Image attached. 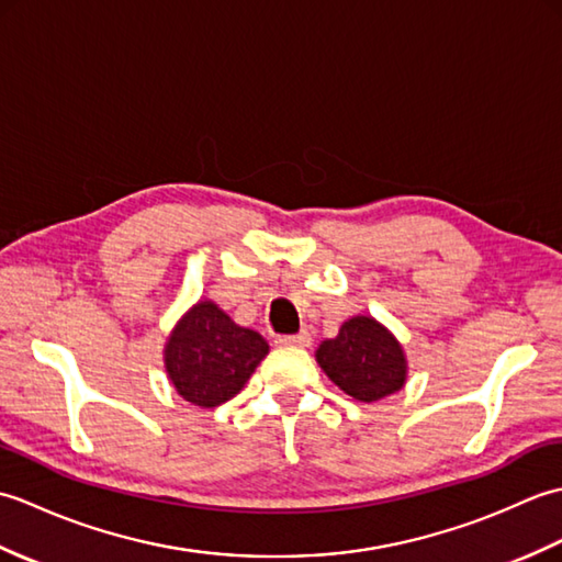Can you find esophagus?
<instances>
[{
  "label": "esophagus",
  "instance_id": "1",
  "mask_svg": "<svg viewBox=\"0 0 562 562\" xmlns=\"http://www.w3.org/2000/svg\"><path fill=\"white\" fill-rule=\"evenodd\" d=\"M274 342H278L280 348H308V345H312V336H308L306 330H302V333H294V336H278Z\"/></svg>",
  "mask_w": 562,
  "mask_h": 562
}]
</instances>
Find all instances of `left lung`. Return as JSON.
<instances>
[{"instance_id": "obj_1", "label": "left lung", "mask_w": 562, "mask_h": 562, "mask_svg": "<svg viewBox=\"0 0 562 562\" xmlns=\"http://www.w3.org/2000/svg\"><path fill=\"white\" fill-rule=\"evenodd\" d=\"M316 362L333 384L362 403L401 391L408 376L401 342L372 316L345 321L336 338L318 345Z\"/></svg>"}]
</instances>
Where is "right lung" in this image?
Here are the masks:
<instances>
[{"instance_id": "right-lung-1", "label": "right lung", "mask_w": 562, "mask_h": 562, "mask_svg": "<svg viewBox=\"0 0 562 562\" xmlns=\"http://www.w3.org/2000/svg\"><path fill=\"white\" fill-rule=\"evenodd\" d=\"M268 350L260 333L236 326L217 304L205 300L171 330L164 364L173 389L188 403L217 408L244 389Z\"/></svg>"}]
</instances>
